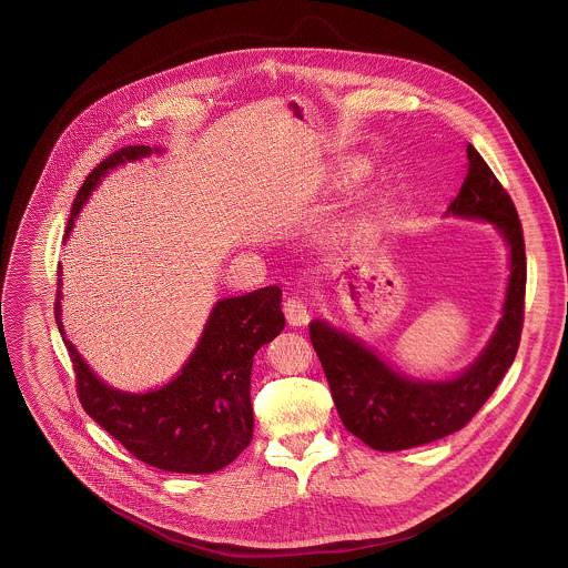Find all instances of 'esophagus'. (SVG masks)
Here are the masks:
<instances>
[{
  "label": "esophagus",
  "instance_id": "obj_1",
  "mask_svg": "<svg viewBox=\"0 0 568 568\" xmlns=\"http://www.w3.org/2000/svg\"><path fill=\"white\" fill-rule=\"evenodd\" d=\"M283 312L292 326H305L310 322V307L301 296H290L283 303Z\"/></svg>",
  "mask_w": 568,
  "mask_h": 568
}]
</instances>
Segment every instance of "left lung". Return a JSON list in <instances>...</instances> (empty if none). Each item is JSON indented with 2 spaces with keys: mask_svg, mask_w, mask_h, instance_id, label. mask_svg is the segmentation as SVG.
<instances>
[{
  "mask_svg": "<svg viewBox=\"0 0 568 568\" xmlns=\"http://www.w3.org/2000/svg\"><path fill=\"white\" fill-rule=\"evenodd\" d=\"M468 174L446 213L486 220L509 248L504 317L477 362L459 377L420 381L392 371L359 339L314 320L310 337L344 427L375 450L440 440L470 423L511 366L523 331L527 261L516 206L481 154L468 143Z\"/></svg>",
  "mask_w": 568,
  "mask_h": 568,
  "instance_id": "obj_1",
  "label": "left lung"
}]
</instances>
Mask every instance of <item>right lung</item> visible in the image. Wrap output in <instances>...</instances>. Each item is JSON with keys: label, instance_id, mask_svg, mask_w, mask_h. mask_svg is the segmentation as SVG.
Listing matches in <instances>:
<instances>
[{"label": "right lung", "instance_id": "right-lung-1", "mask_svg": "<svg viewBox=\"0 0 568 568\" xmlns=\"http://www.w3.org/2000/svg\"><path fill=\"white\" fill-rule=\"evenodd\" d=\"M150 152L148 145H128L106 156L87 176L73 200L64 240L100 179L124 161H136ZM54 314L84 412L136 459L168 473L202 475L229 466L253 440L254 353L285 326L276 285L220 301L181 375L145 394L120 392L91 373L64 337L61 290Z\"/></svg>", "mask_w": 568, "mask_h": 568}]
</instances>
